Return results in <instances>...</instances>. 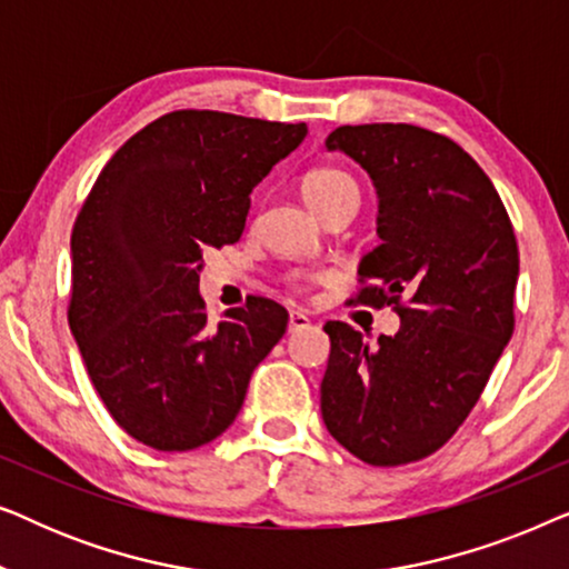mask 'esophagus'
I'll return each instance as SVG.
<instances>
[{
	"mask_svg": "<svg viewBox=\"0 0 569 569\" xmlns=\"http://www.w3.org/2000/svg\"><path fill=\"white\" fill-rule=\"evenodd\" d=\"M308 326H310V318L302 313V310H290V321H287V329L300 331V329H308Z\"/></svg>",
	"mask_w": 569,
	"mask_h": 569,
	"instance_id": "1",
	"label": "esophagus"
}]
</instances>
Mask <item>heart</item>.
I'll return each mask as SVG.
<instances>
[{
    "label": "heart",
    "instance_id": "1",
    "mask_svg": "<svg viewBox=\"0 0 569 569\" xmlns=\"http://www.w3.org/2000/svg\"><path fill=\"white\" fill-rule=\"evenodd\" d=\"M300 191H302V199H306V204L313 209L318 217H321L323 209L331 207L333 201L345 197L360 199V189H357L355 178L339 168L310 170V173H306V178H302Z\"/></svg>",
    "mask_w": 569,
    "mask_h": 569
}]
</instances>
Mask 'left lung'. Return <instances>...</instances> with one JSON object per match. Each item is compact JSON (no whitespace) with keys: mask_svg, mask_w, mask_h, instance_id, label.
<instances>
[{"mask_svg":"<svg viewBox=\"0 0 569 569\" xmlns=\"http://www.w3.org/2000/svg\"><path fill=\"white\" fill-rule=\"evenodd\" d=\"M368 170L380 246L362 256L357 302L393 306L401 329L370 347L329 321L321 415L370 466L446 446L512 337L518 243L500 193L453 139L411 123L339 127L326 139Z\"/></svg>","mask_w":569,"mask_h":569,"instance_id":"1","label":"left lung"}]
</instances>
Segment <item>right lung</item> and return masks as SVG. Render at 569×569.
<instances>
[{"label": "right lung", "mask_w": 569, "mask_h": 569, "mask_svg": "<svg viewBox=\"0 0 569 569\" xmlns=\"http://www.w3.org/2000/svg\"><path fill=\"white\" fill-rule=\"evenodd\" d=\"M306 123L173 111L100 170L72 230L69 329L106 409L154 450L207 446L236 422L287 310L251 298L207 323V248L243 236L251 191Z\"/></svg>", "instance_id": "obj_1"}]
</instances>
